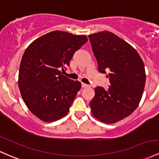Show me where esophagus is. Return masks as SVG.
<instances>
[{
    "instance_id": "obj_1",
    "label": "esophagus",
    "mask_w": 159,
    "mask_h": 159,
    "mask_svg": "<svg viewBox=\"0 0 159 159\" xmlns=\"http://www.w3.org/2000/svg\"><path fill=\"white\" fill-rule=\"evenodd\" d=\"M81 85H82V88H88V87H90V85H88V84H85V83H81Z\"/></svg>"
}]
</instances>
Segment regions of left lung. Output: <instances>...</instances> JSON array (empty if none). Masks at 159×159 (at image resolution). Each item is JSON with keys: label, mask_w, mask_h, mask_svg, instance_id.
I'll return each mask as SVG.
<instances>
[{"label": "left lung", "mask_w": 159, "mask_h": 159, "mask_svg": "<svg viewBox=\"0 0 159 159\" xmlns=\"http://www.w3.org/2000/svg\"><path fill=\"white\" fill-rule=\"evenodd\" d=\"M99 72L109 74V90L94 89L90 102L93 117L114 124L130 116L138 106L146 83L144 63L137 50L125 40L108 31L88 35Z\"/></svg>", "instance_id": "8db88e82"}]
</instances>
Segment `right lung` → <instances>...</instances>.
<instances>
[{
  "label": "right lung",
  "mask_w": 159,
  "mask_h": 159,
  "mask_svg": "<svg viewBox=\"0 0 159 159\" xmlns=\"http://www.w3.org/2000/svg\"><path fill=\"white\" fill-rule=\"evenodd\" d=\"M88 41L85 35L62 31L49 32L26 48L19 71V88L28 109L45 122L65 117L81 88L62 75L75 52Z\"/></svg>",
  "instance_id": "1"
}]
</instances>
